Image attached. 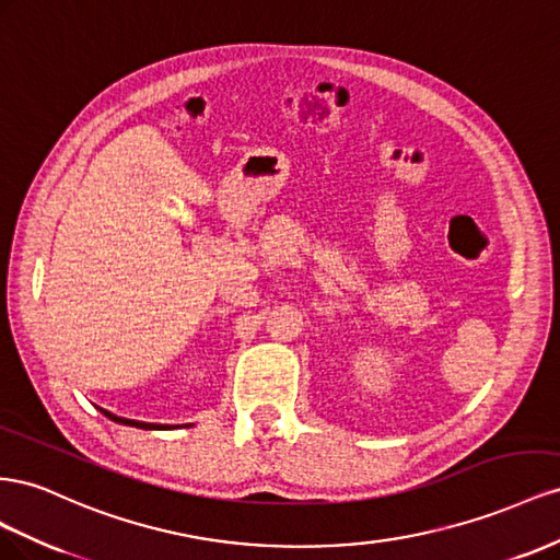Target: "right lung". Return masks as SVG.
<instances>
[{"mask_svg":"<svg viewBox=\"0 0 560 560\" xmlns=\"http://www.w3.org/2000/svg\"><path fill=\"white\" fill-rule=\"evenodd\" d=\"M98 408V406H95ZM105 418H109L112 422H117V424H126V427H136V429H148V431H164V429H178V427H183V424H154V422H140V420H126V418H119V415H115V412H109V410H105V408H98ZM185 427H191V424H185Z\"/></svg>","mask_w":560,"mask_h":560,"instance_id":"obj_1","label":"right lung"}]
</instances>
